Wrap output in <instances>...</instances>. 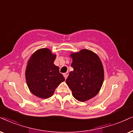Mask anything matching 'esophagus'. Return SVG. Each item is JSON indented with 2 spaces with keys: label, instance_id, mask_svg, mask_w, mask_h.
<instances>
[{
  "label": "esophagus",
  "instance_id": "34e87169",
  "mask_svg": "<svg viewBox=\"0 0 133 133\" xmlns=\"http://www.w3.org/2000/svg\"><path fill=\"white\" fill-rule=\"evenodd\" d=\"M68 75H69V72H65V73L64 74V78H65V79L67 78V77H68Z\"/></svg>",
  "mask_w": 133,
  "mask_h": 133
}]
</instances>
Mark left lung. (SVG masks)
<instances>
[{
    "instance_id": "obj_1",
    "label": "left lung",
    "mask_w": 133,
    "mask_h": 133,
    "mask_svg": "<svg viewBox=\"0 0 133 133\" xmlns=\"http://www.w3.org/2000/svg\"><path fill=\"white\" fill-rule=\"evenodd\" d=\"M70 71L65 80L73 96L80 102L93 98L99 93L104 81V69L99 56L90 50L83 49L70 54Z\"/></svg>"
}]
</instances>
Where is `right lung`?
<instances>
[{"label":"right lung","mask_w":133,"mask_h":133,"mask_svg":"<svg viewBox=\"0 0 133 133\" xmlns=\"http://www.w3.org/2000/svg\"><path fill=\"white\" fill-rule=\"evenodd\" d=\"M55 58L56 55L48 48H42L34 52L28 62L25 74L27 85L31 93L40 98L51 97L65 80L54 64Z\"/></svg>","instance_id":"obj_1"}]
</instances>
